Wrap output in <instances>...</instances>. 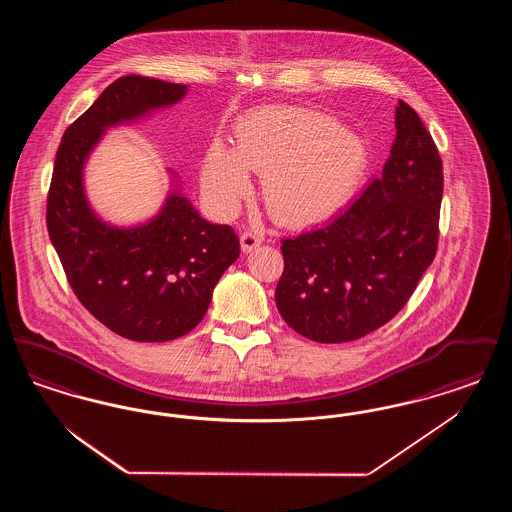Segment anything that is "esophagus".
Listing matches in <instances>:
<instances>
[{
	"mask_svg": "<svg viewBox=\"0 0 512 512\" xmlns=\"http://www.w3.org/2000/svg\"><path fill=\"white\" fill-rule=\"evenodd\" d=\"M261 242H263V238L255 232H249V230L240 236V244H242L244 253H251L253 249H257L261 245Z\"/></svg>",
	"mask_w": 512,
	"mask_h": 512,
	"instance_id": "esophagus-1",
	"label": "esophagus"
}]
</instances>
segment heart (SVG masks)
I'll return each mask as SVG.
<instances>
[{"label": "heart", "instance_id": "heart-1", "mask_svg": "<svg viewBox=\"0 0 512 512\" xmlns=\"http://www.w3.org/2000/svg\"><path fill=\"white\" fill-rule=\"evenodd\" d=\"M370 165L365 140L324 113L268 107L236 128L234 149L213 142L201 165L209 201L232 213L251 190L249 172L263 176L268 213L288 226L332 219L359 194Z\"/></svg>", "mask_w": 512, "mask_h": 512}]
</instances>
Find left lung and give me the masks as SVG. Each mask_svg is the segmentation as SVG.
<instances>
[{
  "instance_id": "obj_1",
  "label": "left lung",
  "mask_w": 512,
  "mask_h": 512,
  "mask_svg": "<svg viewBox=\"0 0 512 512\" xmlns=\"http://www.w3.org/2000/svg\"><path fill=\"white\" fill-rule=\"evenodd\" d=\"M382 176L326 226L282 242L276 307L307 340L363 338L395 317L438 249L443 167L420 117L395 107Z\"/></svg>"
}]
</instances>
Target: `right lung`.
Returning <instances> with one entry per match:
<instances>
[{"instance_id": "right-lung-1", "label": "right lung", "mask_w": 512, "mask_h": 512, "mask_svg": "<svg viewBox=\"0 0 512 512\" xmlns=\"http://www.w3.org/2000/svg\"><path fill=\"white\" fill-rule=\"evenodd\" d=\"M188 86L146 76H122L65 130L48 195L49 240L80 303L109 330L132 341H171L205 317L213 290L240 257L228 224L203 219L171 186L151 219L119 226L92 207L84 169L109 128L169 109Z\"/></svg>"}]
</instances>
